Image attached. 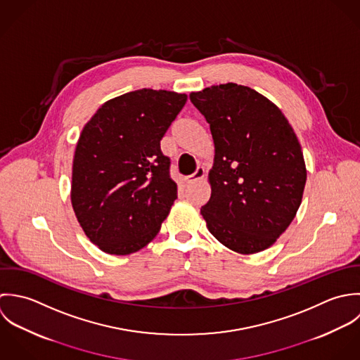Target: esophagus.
<instances>
[{
  "label": "esophagus",
  "mask_w": 360,
  "mask_h": 360,
  "mask_svg": "<svg viewBox=\"0 0 360 360\" xmlns=\"http://www.w3.org/2000/svg\"><path fill=\"white\" fill-rule=\"evenodd\" d=\"M205 176V168L203 167H198L196 168V171H195V174H192L191 176H188L185 181H186V184H193V182H196V181H199V179H202Z\"/></svg>",
  "instance_id": "esophagus-1"
}]
</instances>
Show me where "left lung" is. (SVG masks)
<instances>
[{"instance_id":"8db88e82","label":"left lung","mask_w":360,"mask_h":360,"mask_svg":"<svg viewBox=\"0 0 360 360\" xmlns=\"http://www.w3.org/2000/svg\"><path fill=\"white\" fill-rule=\"evenodd\" d=\"M210 125L212 196L202 216L228 249L270 248L296 214L306 184L302 147L281 110L256 90L226 83L191 93Z\"/></svg>"}]
</instances>
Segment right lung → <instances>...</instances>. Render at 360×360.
<instances>
[{
	"instance_id": "1",
	"label": "right lung",
	"mask_w": 360,
	"mask_h": 360,
	"mask_svg": "<svg viewBox=\"0 0 360 360\" xmlns=\"http://www.w3.org/2000/svg\"><path fill=\"white\" fill-rule=\"evenodd\" d=\"M186 94L142 89L103 104L76 144L71 200L87 238L117 256L138 252L158 233L176 199L160 141Z\"/></svg>"
}]
</instances>
